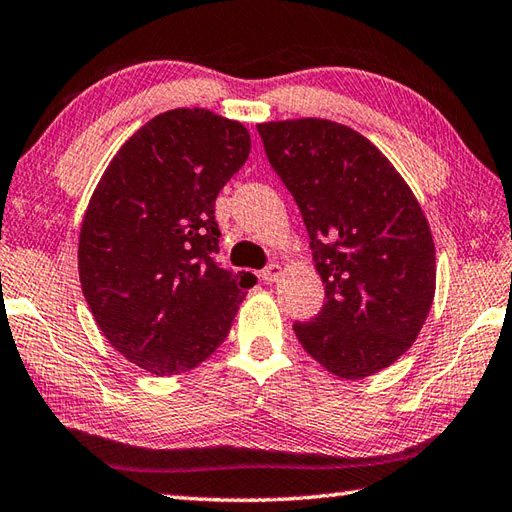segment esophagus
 Here are the masks:
<instances>
[{"label":"esophagus","instance_id":"esophagus-1","mask_svg":"<svg viewBox=\"0 0 512 512\" xmlns=\"http://www.w3.org/2000/svg\"><path fill=\"white\" fill-rule=\"evenodd\" d=\"M279 273H282V268H279V264H268L264 270H262V279L266 284H273L277 282Z\"/></svg>","mask_w":512,"mask_h":512}]
</instances>
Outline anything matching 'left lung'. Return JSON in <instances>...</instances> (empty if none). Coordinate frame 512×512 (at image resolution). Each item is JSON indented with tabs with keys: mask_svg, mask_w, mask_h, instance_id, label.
Listing matches in <instances>:
<instances>
[{
	"mask_svg": "<svg viewBox=\"0 0 512 512\" xmlns=\"http://www.w3.org/2000/svg\"><path fill=\"white\" fill-rule=\"evenodd\" d=\"M270 166L293 195L326 304L293 330L344 379L404 355L435 295V244L415 195L357 130L328 119L259 124Z\"/></svg>",
	"mask_w": 512,
	"mask_h": 512,
	"instance_id": "8db88e82",
	"label": "left lung"
}]
</instances>
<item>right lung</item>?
<instances>
[{"label": "right lung", "mask_w": 512, "mask_h": 512, "mask_svg": "<svg viewBox=\"0 0 512 512\" xmlns=\"http://www.w3.org/2000/svg\"><path fill=\"white\" fill-rule=\"evenodd\" d=\"M248 153L239 122L168 110L119 148L90 199L79 233L88 308L108 342L157 377L215 353L257 282L215 262V199Z\"/></svg>", "instance_id": "add662e5"}]
</instances>
